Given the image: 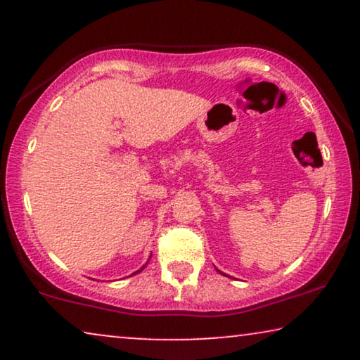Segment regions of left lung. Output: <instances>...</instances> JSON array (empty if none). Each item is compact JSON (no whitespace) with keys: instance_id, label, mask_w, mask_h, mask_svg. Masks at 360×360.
<instances>
[{"instance_id":"8db88e82","label":"left lung","mask_w":360,"mask_h":360,"mask_svg":"<svg viewBox=\"0 0 360 360\" xmlns=\"http://www.w3.org/2000/svg\"><path fill=\"white\" fill-rule=\"evenodd\" d=\"M216 270H218V269H216ZM218 272H219V270H218ZM219 274H221V272H219Z\"/></svg>"}]
</instances>
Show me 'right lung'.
Here are the masks:
<instances>
[{
  "label": "right lung",
  "instance_id": "right-lung-1",
  "mask_svg": "<svg viewBox=\"0 0 360 360\" xmlns=\"http://www.w3.org/2000/svg\"><path fill=\"white\" fill-rule=\"evenodd\" d=\"M149 260H150V259H149ZM149 260H147V262H146L144 265H142V269H139V270H137V272H134V274H139V272H141V270H144V267H146V265H147V264H149Z\"/></svg>",
  "mask_w": 360,
  "mask_h": 360
}]
</instances>
